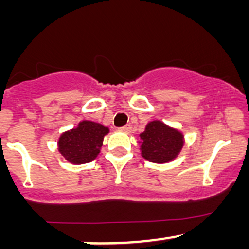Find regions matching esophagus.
<instances>
[{
    "mask_svg": "<svg viewBox=\"0 0 249 249\" xmlns=\"http://www.w3.org/2000/svg\"><path fill=\"white\" fill-rule=\"evenodd\" d=\"M120 130H122V131H124V132H130V131H131V125H130V124L124 125V126L120 127Z\"/></svg>",
    "mask_w": 249,
    "mask_h": 249,
    "instance_id": "34e87169",
    "label": "esophagus"
}]
</instances>
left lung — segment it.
Returning a JSON list of instances; mask_svg holds the SVG:
<instances>
[{
    "mask_svg": "<svg viewBox=\"0 0 249 249\" xmlns=\"http://www.w3.org/2000/svg\"><path fill=\"white\" fill-rule=\"evenodd\" d=\"M140 136L143 158L158 164L171 161L183 147L182 134L159 120L150 122Z\"/></svg>",
    "mask_w": 249,
    "mask_h": 249,
    "instance_id": "left-lung-1",
    "label": "left lung"
}]
</instances>
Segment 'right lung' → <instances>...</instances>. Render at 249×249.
Returning a JSON list of instances; mask_svg holds the SVG:
<instances>
[{
  "mask_svg": "<svg viewBox=\"0 0 249 249\" xmlns=\"http://www.w3.org/2000/svg\"><path fill=\"white\" fill-rule=\"evenodd\" d=\"M108 127L99 123L84 120L78 127L66 131L59 140V150L72 164H85L97 157Z\"/></svg>",
  "mask_w": 249,
  "mask_h": 249,
  "instance_id": "obj_1",
  "label": "right lung"
}]
</instances>
